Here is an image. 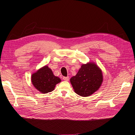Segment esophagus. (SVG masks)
Instances as JSON below:
<instances>
[{
	"mask_svg": "<svg viewBox=\"0 0 135 135\" xmlns=\"http://www.w3.org/2000/svg\"><path fill=\"white\" fill-rule=\"evenodd\" d=\"M62 79H63L64 80H65V81H68L69 79H70V78H69V76H67V77L64 76L63 78H62Z\"/></svg>",
	"mask_w": 135,
	"mask_h": 135,
	"instance_id": "esophagus-1",
	"label": "esophagus"
}]
</instances>
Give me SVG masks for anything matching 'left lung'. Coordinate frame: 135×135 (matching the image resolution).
<instances>
[{"instance_id": "left-lung-1", "label": "left lung", "mask_w": 135, "mask_h": 135, "mask_svg": "<svg viewBox=\"0 0 135 135\" xmlns=\"http://www.w3.org/2000/svg\"><path fill=\"white\" fill-rule=\"evenodd\" d=\"M102 80V71L91 62L83 64L77 74L70 79L75 92L82 97L93 94L101 86Z\"/></svg>"}]
</instances>
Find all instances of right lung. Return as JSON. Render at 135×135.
Instances as JSON below:
<instances>
[{
	"mask_svg": "<svg viewBox=\"0 0 135 135\" xmlns=\"http://www.w3.org/2000/svg\"><path fill=\"white\" fill-rule=\"evenodd\" d=\"M61 79L53 75L52 71L48 66L40 69L32 76V82L36 89L42 93H48L54 90L56 84Z\"/></svg>",
	"mask_w": 135,
	"mask_h": 135,
	"instance_id": "right-lung-1",
	"label": "right lung"
}]
</instances>
